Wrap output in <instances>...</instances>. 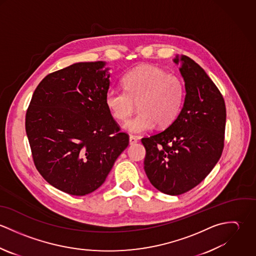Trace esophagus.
<instances>
[{"instance_id": "34e87169", "label": "esophagus", "mask_w": 256, "mask_h": 256, "mask_svg": "<svg viewBox=\"0 0 256 256\" xmlns=\"http://www.w3.org/2000/svg\"><path fill=\"white\" fill-rule=\"evenodd\" d=\"M138 142V139L135 137V136H130L129 137V143H130V145H134V144H136Z\"/></svg>"}]
</instances>
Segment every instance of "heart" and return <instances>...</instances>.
<instances>
[{"instance_id":"b5f03b06","label":"heart","mask_w":256,"mask_h":256,"mask_svg":"<svg viewBox=\"0 0 256 256\" xmlns=\"http://www.w3.org/2000/svg\"><path fill=\"white\" fill-rule=\"evenodd\" d=\"M122 90L111 88L106 94V106L111 116L126 121L136 110L139 113L124 124L132 134H141L156 124L164 128L178 118L184 98L182 80L154 66H141L122 78Z\"/></svg>"}]
</instances>
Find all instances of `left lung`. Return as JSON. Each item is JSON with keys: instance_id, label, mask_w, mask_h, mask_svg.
<instances>
[{"instance_id": "obj_1", "label": "left lung", "mask_w": 256, "mask_h": 256, "mask_svg": "<svg viewBox=\"0 0 256 256\" xmlns=\"http://www.w3.org/2000/svg\"><path fill=\"white\" fill-rule=\"evenodd\" d=\"M176 64L178 57L174 60ZM185 82L183 108L166 130L142 138L146 148L144 168L160 192L180 195L197 186L222 156L226 129L224 98L206 72L182 56Z\"/></svg>"}]
</instances>
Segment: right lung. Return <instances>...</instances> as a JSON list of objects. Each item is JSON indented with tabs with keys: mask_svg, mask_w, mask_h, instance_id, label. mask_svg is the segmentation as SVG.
Here are the masks:
<instances>
[{
	"mask_svg": "<svg viewBox=\"0 0 256 256\" xmlns=\"http://www.w3.org/2000/svg\"><path fill=\"white\" fill-rule=\"evenodd\" d=\"M106 63L82 62L47 74L26 115L34 166L55 188L82 196L106 182L129 145L106 106L110 74Z\"/></svg>",
	"mask_w": 256,
	"mask_h": 256,
	"instance_id": "add662e5",
	"label": "right lung"
}]
</instances>
